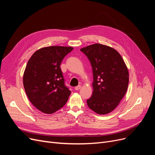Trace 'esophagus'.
Here are the masks:
<instances>
[{
    "label": "esophagus",
    "mask_w": 155,
    "mask_h": 155,
    "mask_svg": "<svg viewBox=\"0 0 155 155\" xmlns=\"http://www.w3.org/2000/svg\"><path fill=\"white\" fill-rule=\"evenodd\" d=\"M74 88H75V90H76V91H79V89L81 88V85H78V86H77V87H75Z\"/></svg>",
    "instance_id": "esophagus-1"
}]
</instances>
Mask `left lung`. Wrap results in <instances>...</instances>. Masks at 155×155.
Instances as JSON below:
<instances>
[{"mask_svg":"<svg viewBox=\"0 0 155 155\" xmlns=\"http://www.w3.org/2000/svg\"><path fill=\"white\" fill-rule=\"evenodd\" d=\"M80 50L92 68L93 92L87 105L97 114H107L118 105L127 90V68L120 54L110 46L96 43Z\"/></svg>","mask_w":155,"mask_h":155,"instance_id":"obj_1","label":"left lung"}]
</instances>
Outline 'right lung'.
Listing matches in <instances>:
<instances>
[{
	"mask_svg": "<svg viewBox=\"0 0 155 155\" xmlns=\"http://www.w3.org/2000/svg\"><path fill=\"white\" fill-rule=\"evenodd\" d=\"M72 50L67 46L45 47L37 50L27 63L23 76L25 92L31 104L44 113L52 114L62 108L71 93L60 65Z\"/></svg>",
	"mask_w": 155,
	"mask_h": 155,
	"instance_id": "1",
	"label": "right lung"
}]
</instances>
